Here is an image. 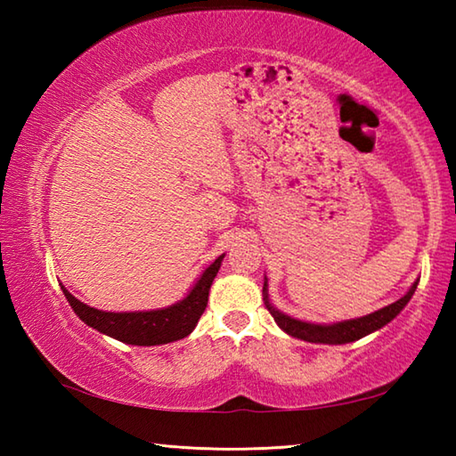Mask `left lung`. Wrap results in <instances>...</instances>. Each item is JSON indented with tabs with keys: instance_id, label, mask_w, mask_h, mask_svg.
Segmentation results:
<instances>
[{
	"instance_id": "obj_1",
	"label": "left lung",
	"mask_w": 456,
	"mask_h": 456,
	"mask_svg": "<svg viewBox=\"0 0 456 456\" xmlns=\"http://www.w3.org/2000/svg\"><path fill=\"white\" fill-rule=\"evenodd\" d=\"M416 285H419V280L411 285V289H408L403 297L396 299L395 304L382 307V310H376L368 315H362V318L342 320V322H334V323L304 322V320L291 318V315L277 310V307L272 304V299H269L267 277H264V302H265V307L269 310V314L273 315L277 326H280L288 336L304 339V342H312V344L336 346V344L356 342V339L372 334V331L384 328L386 323H390L400 312L404 310L406 304L411 302V297L416 291Z\"/></svg>"
}]
</instances>
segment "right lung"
<instances>
[{
	"mask_svg": "<svg viewBox=\"0 0 456 456\" xmlns=\"http://www.w3.org/2000/svg\"><path fill=\"white\" fill-rule=\"evenodd\" d=\"M223 257H225V253L199 275V280L192 283L187 296L171 305L159 307V310L102 312L76 299L64 285H60V288L64 291L68 304L72 305L74 314L86 326L98 330L100 334L133 346H160L187 338L195 330L199 318L205 312L207 302H209V289L215 275L219 272Z\"/></svg>",
	"mask_w": 456,
	"mask_h": 456,
	"instance_id": "obj_1",
	"label": "right lung"
}]
</instances>
